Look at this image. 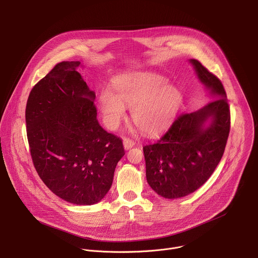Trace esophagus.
Wrapping results in <instances>:
<instances>
[{"label":"esophagus","mask_w":258,"mask_h":258,"mask_svg":"<svg viewBox=\"0 0 258 258\" xmlns=\"http://www.w3.org/2000/svg\"><path fill=\"white\" fill-rule=\"evenodd\" d=\"M135 141L134 140H132V139H130V138H123V146H124V149H126V150H128V149H131V148H133V147L135 146Z\"/></svg>","instance_id":"obj_1"}]
</instances>
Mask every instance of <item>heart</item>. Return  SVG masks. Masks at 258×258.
I'll return each mask as SVG.
<instances>
[{"label":"heart","instance_id":"b5f03b06","mask_svg":"<svg viewBox=\"0 0 258 258\" xmlns=\"http://www.w3.org/2000/svg\"><path fill=\"white\" fill-rule=\"evenodd\" d=\"M182 101L180 90L164 77L151 72L126 73L114 79L112 93L99 97V109L105 125L116 128L131 107V117L145 134H156L173 120Z\"/></svg>","mask_w":258,"mask_h":258}]
</instances>
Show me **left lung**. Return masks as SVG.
I'll return each mask as SVG.
<instances>
[{"mask_svg":"<svg viewBox=\"0 0 258 258\" xmlns=\"http://www.w3.org/2000/svg\"><path fill=\"white\" fill-rule=\"evenodd\" d=\"M190 62L214 100L198 111L180 114L159 141L143 147L147 181L167 199L195 192L210 177L223 157L231 128L222 82L198 60ZM207 120L210 125L205 127Z\"/></svg>","mask_w":258,"mask_h":258,"instance_id":"8db88e82","label":"left lung"}]
</instances>
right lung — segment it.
I'll return each mask as SVG.
<instances>
[{"label": "right lung", "mask_w": 258, "mask_h": 258, "mask_svg": "<svg viewBox=\"0 0 258 258\" xmlns=\"http://www.w3.org/2000/svg\"><path fill=\"white\" fill-rule=\"evenodd\" d=\"M80 65L60 62L32 88L25 121L31 159L45 185L69 203L92 205L110 190L124 148L99 124L96 96Z\"/></svg>", "instance_id": "obj_1"}]
</instances>
